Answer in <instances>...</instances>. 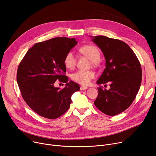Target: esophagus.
<instances>
[{
    "instance_id": "1",
    "label": "esophagus",
    "mask_w": 156,
    "mask_h": 156,
    "mask_svg": "<svg viewBox=\"0 0 156 156\" xmlns=\"http://www.w3.org/2000/svg\"><path fill=\"white\" fill-rule=\"evenodd\" d=\"M87 88H88V87H85V86H81V87H80V90H86Z\"/></svg>"
}]
</instances>
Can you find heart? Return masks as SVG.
Masks as SVG:
<instances>
[{
    "mask_svg": "<svg viewBox=\"0 0 156 156\" xmlns=\"http://www.w3.org/2000/svg\"><path fill=\"white\" fill-rule=\"evenodd\" d=\"M79 51L81 54L86 56L92 61L93 64L98 62L100 59V51L97 47L93 45H85L81 47ZM76 57L72 52H69L66 54L64 59V64L66 68L69 69H73L76 66ZM95 76V74L93 71L78 70L72 74L71 78L75 82L87 85L90 83L91 80Z\"/></svg>",
    "mask_w": 156,
    "mask_h": 156,
    "instance_id": "1",
    "label": "heart"
}]
</instances>
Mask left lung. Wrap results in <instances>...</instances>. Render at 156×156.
I'll use <instances>...</instances> for the list:
<instances>
[{"label": "left lung", "mask_w": 156, "mask_h": 156, "mask_svg": "<svg viewBox=\"0 0 156 156\" xmlns=\"http://www.w3.org/2000/svg\"><path fill=\"white\" fill-rule=\"evenodd\" d=\"M92 41L105 59V68L97 83H110L109 90L98 88L94 104L103 113L115 116L128 109L135 99L142 82L141 65L132 48L121 40L99 35Z\"/></svg>", "instance_id": "8db88e82"}]
</instances>
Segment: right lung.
<instances>
[{
	"label": "right lung",
	"mask_w": 156,
	"mask_h": 156,
	"mask_svg": "<svg viewBox=\"0 0 156 156\" xmlns=\"http://www.w3.org/2000/svg\"><path fill=\"white\" fill-rule=\"evenodd\" d=\"M77 44L75 38L56 37L35 44L19 64L17 82L24 101L40 116L54 119L66 112L74 92L80 86L68 82L64 75V57ZM57 80L66 83L62 89L55 87Z\"/></svg>",
	"instance_id": "add662e5"
}]
</instances>
